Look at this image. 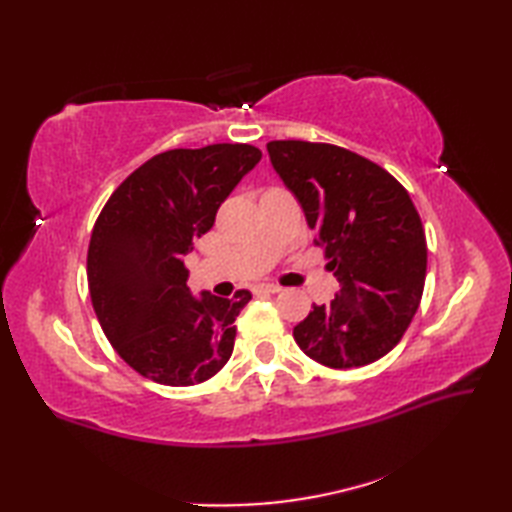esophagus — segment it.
<instances>
[{
	"label": "esophagus",
	"mask_w": 512,
	"mask_h": 512,
	"mask_svg": "<svg viewBox=\"0 0 512 512\" xmlns=\"http://www.w3.org/2000/svg\"><path fill=\"white\" fill-rule=\"evenodd\" d=\"M255 292H270V295H277V292H281V286H277V284H259L255 288Z\"/></svg>",
	"instance_id": "obj_1"
}]
</instances>
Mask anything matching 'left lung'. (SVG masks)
Returning a JSON list of instances; mask_svg holds the SVG:
<instances>
[{"label": "left lung", "instance_id": "1", "mask_svg": "<svg viewBox=\"0 0 512 512\" xmlns=\"http://www.w3.org/2000/svg\"><path fill=\"white\" fill-rule=\"evenodd\" d=\"M266 147L341 286L292 336L325 367L378 361L398 345L422 299L427 239L416 206L391 173L350 149L306 140Z\"/></svg>", "mask_w": 512, "mask_h": 512}]
</instances>
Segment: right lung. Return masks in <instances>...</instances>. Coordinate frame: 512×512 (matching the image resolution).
I'll use <instances>...</instances> for the list:
<instances>
[{"instance_id": "1", "label": "right lung", "mask_w": 512, "mask_h": 512, "mask_svg": "<svg viewBox=\"0 0 512 512\" xmlns=\"http://www.w3.org/2000/svg\"><path fill=\"white\" fill-rule=\"evenodd\" d=\"M259 160L262 151L244 143L162 151L103 206L88 248L90 297L107 341L140 376L189 387L231 358L250 292L193 297L184 255Z\"/></svg>"}]
</instances>
